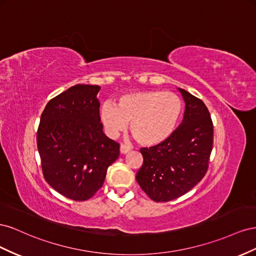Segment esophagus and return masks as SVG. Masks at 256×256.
I'll list each match as a JSON object with an SVG mask.
<instances>
[{
  "label": "esophagus",
  "instance_id": "esophagus-1",
  "mask_svg": "<svg viewBox=\"0 0 256 256\" xmlns=\"http://www.w3.org/2000/svg\"><path fill=\"white\" fill-rule=\"evenodd\" d=\"M130 150V147H128V146H126V144H122L120 146V152L123 153V154H126V153H128Z\"/></svg>",
  "mask_w": 256,
  "mask_h": 256
}]
</instances>
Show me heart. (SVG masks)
Instances as JSON below:
<instances>
[{
    "mask_svg": "<svg viewBox=\"0 0 256 256\" xmlns=\"http://www.w3.org/2000/svg\"><path fill=\"white\" fill-rule=\"evenodd\" d=\"M184 109L178 94L164 91H140L119 98L116 106L105 102L100 119L110 136H116L130 123V134L142 146H156L172 135Z\"/></svg>",
    "mask_w": 256,
    "mask_h": 256,
    "instance_id": "b5f03b06",
    "label": "heart"
}]
</instances>
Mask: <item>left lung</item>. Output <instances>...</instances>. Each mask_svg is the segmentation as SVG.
<instances>
[{
	"label": "left lung",
	"mask_w": 256,
	"mask_h": 256,
	"mask_svg": "<svg viewBox=\"0 0 256 256\" xmlns=\"http://www.w3.org/2000/svg\"><path fill=\"white\" fill-rule=\"evenodd\" d=\"M186 103L184 120L172 135L142 148L136 180L152 200L170 202L188 193L205 176L214 144V124L204 102L178 89Z\"/></svg>",
	"instance_id": "8db88e82"
}]
</instances>
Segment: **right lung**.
Wrapping results in <instances>:
<instances>
[{"label":"right lung","instance_id":"1","mask_svg":"<svg viewBox=\"0 0 256 256\" xmlns=\"http://www.w3.org/2000/svg\"><path fill=\"white\" fill-rule=\"evenodd\" d=\"M100 86L76 84L51 98L40 116L38 149L45 180L70 200L91 198L104 184L120 144L103 132Z\"/></svg>","mask_w":256,"mask_h":256}]
</instances>
